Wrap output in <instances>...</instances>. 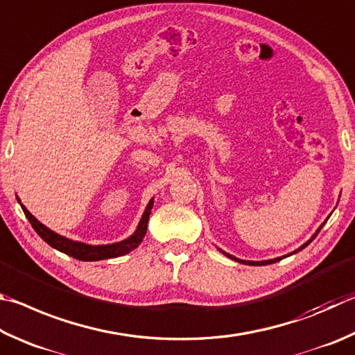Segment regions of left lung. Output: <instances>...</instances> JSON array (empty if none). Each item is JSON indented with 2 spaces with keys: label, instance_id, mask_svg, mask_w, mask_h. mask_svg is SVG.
<instances>
[{
  "label": "left lung",
  "instance_id": "1",
  "mask_svg": "<svg viewBox=\"0 0 355 355\" xmlns=\"http://www.w3.org/2000/svg\"><path fill=\"white\" fill-rule=\"evenodd\" d=\"M326 223V221H324ZM324 223H322V225L320 226V229H318V231H316L315 232V235H313V237L312 239H310L309 241H307V243H304L301 248H300V250H296V251H293V252H291V254H295V252H297V251H301V250H304V248H306L307 245H310V243H312V241H313V239L316 237V235H318V232L321 231V227L322 226H324ZM221 251V250H220ZM223 254H225V256H227L229 259H232V260H235V262H240V263H245V265H254V266H260V265H270V263H276V262H279V260H282V257H277V259H271V260H263V262H250V260H240V259H237V257H234V256H231V254H227V252H225V251H221ZM285 257V256H284Z\"/></svg>",
  "mask_w": 355,
  "mask_h": 355
}]
</instances>
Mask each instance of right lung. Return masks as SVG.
<instances>
[{
  "instance_id": "add662e5",
  "label": "right lung",
  "mask_w": 355,
  "mask_h": 355,
  "mask_svg": "<svg viewBox=\"0 0 355 355\" xmlns=\"http://www.w3.org/2000/svg\"><path fill=\"white\" fill-rule=\"evenodd\" d=\"M21 209H23L24 215H26L28 221L31 223V226L34 227V231L39 234L49 246H53L54 250L64 252V254H67V256H70L73 259L84 260V262H95V260H104V259H114V257L124 256V254H128L132 250H135V248L141 243V240L146 234L149 214H151V209H153V200L148 202V206L145 209V212H143L139 226H137V231L130 235L129 239L120 241V243L103 245V246H92V245L79 243V241H73V240L62 237V235L53 232L51 229L43 226L40 221H37L34 216L31 215V212L26 207L21 206Z\"/></svg>"
}]
</instances>
